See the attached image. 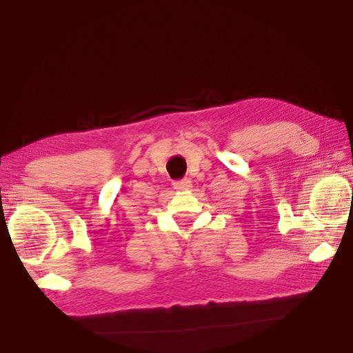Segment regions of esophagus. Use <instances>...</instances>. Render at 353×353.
Returning <instances> with one entry per match:
<instances>
[{
  "label": "esophagus",
  "mask_w": 353,
  "mask_h": 353,
  "mask_svg": "<svg viewBox=\"0 0 353 353\" xmlns=\"http://www.w3.org/2000/svg\"><path fill=\"white\" fill-rule=\"evenodd\" d=\"M191 181L188 177H185V179H181V181H174L172 182V187H174L176 190H179V191H187V190H190L191 188Z\"/></svg>",
  "instance_id": "obj_1"
}]
</instances>
